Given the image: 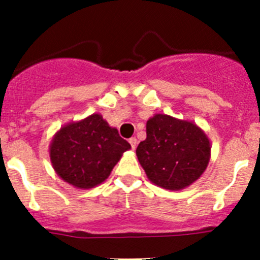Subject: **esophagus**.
<instances>
[{
  "instance_id": "obj_1",
  "label": "esophagus",
  "mask_w": 260,
  "mask_h": 260,
  "mask_svg": "<svg viewBox=\"0 0 260 260\" xmlns=\"http://www.w3.org/2000/svg\"><path fill=\"white\" fill-rule=\"evenodd\" d=\"M129 143H131V147H132V148L135 149L136 146H137V138H136V137L129 138Z\"/></svg>"
}]
</instances>
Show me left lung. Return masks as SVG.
<instances>
[{
    "mask_svg": "<svg viewBox=\"0 0 260 260\" xmlns=\"http://www.w3.org/2000/svg\"><path fill=\"white\" fill-rule=\"evenodd\" d=\"M146 132L136 153L154 185L181 190L195 182L208 167L210 142L193 123L156 114L147 120Z\"/></svg>",
    "mask_w": 260,
    "mask_h": 260,
    "instance_id": "obj_1",
    "label": "left lung"
}]
</instances>
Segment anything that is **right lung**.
Here are the masks:
<instances>
[{"instance_id": "add662e5", "label": "right lung", "mask_w": 260, "mask_h": 260, "mask_svg": "<svg viewBox=\"0 0 260 260\" xmlns=\"http://www.w3.org/2000/svg\"><path fill=\"white\" fill-rule=\"evenodd\" d=\"M131 145L99 114L62 127L50 146L56 174L70 185L90 188L103 182Z\"/></svg>"}]
</instances>
